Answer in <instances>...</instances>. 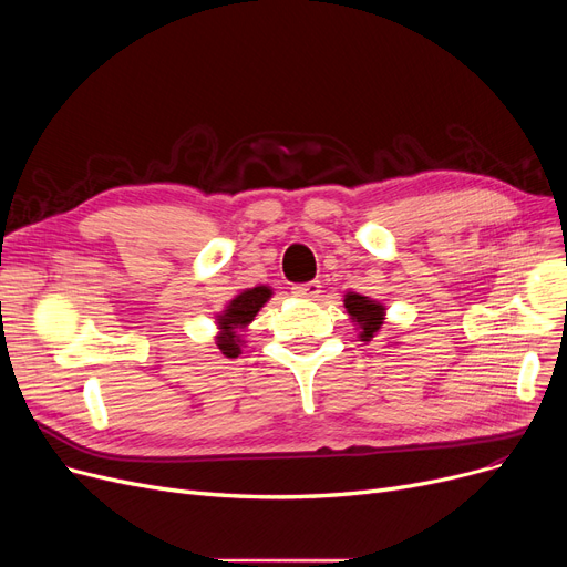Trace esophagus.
Returning a JSON list of instances; mask_svg holds the SVG:
<instances>
[{
	"mask_svg": "<svg viewBox=\"0 0 567 567\" xmlns=\"http://www.w3.org/2000/svg\"><path fill=\"white\" fill-rule=\"evenodd\" d=\"M291 293L299 296V299H306V301H317L319 293H321V285H319V280H310V282H303V285H293Z\"/></svg>",
	"mask_w": 567,
	"mask_h": 567,
	"instance_id": "1",
	"label": "esophagus"
}]
</instances>
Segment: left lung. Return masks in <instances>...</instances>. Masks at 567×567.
Listing matches in <instances>:
<instances>
[{
	"label": "left lung",
	"mask_w": 567,
	"mask_h": 567,
	"mask_svg": "<svg viewBox=\"0 0 567 567\" xmlns=\"http://www.w3.org/2000/svg\"><path fill=\"white\" fill-rule=\"evenodd\" d=\"M344 308H347L349 317H351L355 323H359L361 340H363V342H370V340L381 331L383 315H385V308H383L381 303L368 299V296L349 291V293L344 296Z\"/></svg>",
	"instance_id": "8db88e82"
}]
</instances>
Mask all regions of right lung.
Here are the masks:
<instances>
[{
	"label": "right lung",
	"mask_w": 567,
	"mask_h": 567,
	"mask_svg": "<svg viewBox=\"0 0 567 567\" xmlns=\"http://www.w3.org/2000/svg\"><path fill=\"white\" fill-rule=\"evenodd\" d=\"M268 299H271V289L264 285L244 289L236 296V299L229 301L227 310L218 317L220 336L216 338V342L227 359H236V355L241 353V338H238L236 333L246 329V326L255 319V315L259 312V308H264V303Z\"/></svg>",
	"instance_id": "add662e5"
}]
</instances>
